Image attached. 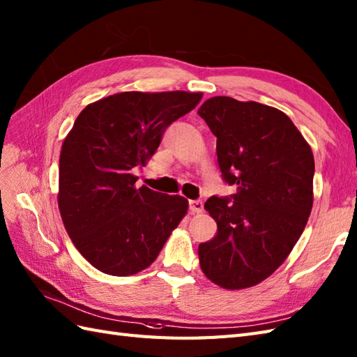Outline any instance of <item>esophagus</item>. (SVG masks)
Listing matches in <instances>:
<instances>
[{
    "label": "esophagus",
    "instance_id": "34e87169",
    "mask_svg": "<svg viewBox=\"0 0 357 357\" xmlns=\"http://www.w3.org/2000/svg\"><path fill=\"white\" fill-rule=\"evenodd\" d=\"M203 203L199 199H190L189 202V211L190 213H202L203 212Z\"/></svg>",
    "mask_w": 357,
    "mask_h": 357
}]
</instances>
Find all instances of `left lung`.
I'll use <instances>...</instances> for the list:
<instances>
[{
    "label": "left lung",
    "instance_id": "1",
    "mask_svg": "<svg viewBox=\"0 0 357 357\" xmlns=\"http://www.w3.org/2000/svg\"><path fill=\"white\" fill-rule=\"evenodd\" d=\"M216 136L230 198L211 197L204 208L218 225L198 245L202 271L224 289L268 279L297 244L314 204L310 145L282 110L256 101L213 97L198 110Z\"/></svg>",
    "mask_w": 357,
    "mask_h": 357
}]
</instances>
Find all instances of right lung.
<instances>
[{
  "label": "right lung",
  "mask_w": 357,
  "mask_h": 357,
  "mask_svg": "<svg viewBox=\"0 0 357 357\" xmlns=\"http://www.w3.org/2000/svg\"><path fill=\"white\" fill-rule=\"evenodd\" d=\"M202 92H121L86 106L65 137L57 203L65 229L88 262L133 275L159 256L188 213V199L141 186L165 130L192 110Z\"/></svg>",
  "instance_id": "add662e5"
}]
</instances>
